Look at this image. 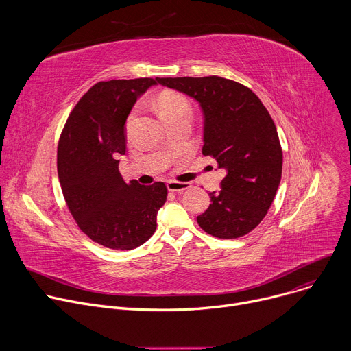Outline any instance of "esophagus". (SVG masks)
I'll return each mask as SVG.
<instances>
[{"mask_svg": "<svg viewBox=\"0 0 351 351\" xmlns=\"http://www.w3.org/2000/svg\"><path fill=\"white\" fill-rule=\"evenodd\" d=\"M167 187L169 191H176V193H182L187 189L191 187L190 183H186V182H176V180H168L167 182Z\"/></svg>", "mask_w": 351, "mask_h": 351, "instance_id": "obj_1", "label": "esophagus"}]
</instances>
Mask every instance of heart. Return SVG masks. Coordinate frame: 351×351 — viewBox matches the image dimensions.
<instances>
[{
    "label": "heart",
    "mask_w": 351,
    "mask_h": 351,
    "mask_svg": "<svg viewBox=\"0 0 351 351\" xmlns=\"http://www.w3.org/2000/svg\"><path fill=\"white\" fill-rule=\"evenodd\" d=\"M158 111L164 119L171 118L180 112H190L189 103L182 95L178 94H164L158 98ZM136 115V110L132 111V114L128 118V126H130L133 118Z\"/></svg>",
    "instance_id": "1"
}]
</instances>
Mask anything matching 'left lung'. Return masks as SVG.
<instances>
[{"label": "left lung", "instance_id": "left-lung-1", "mask_svg": "<svg viewBox=\"0 0 351 351\" xmlns=\"http://www.w3.org/2000/svg\"><path fill=\"white\" fill-rule=\"evenodd\" d=\"M169 88L194 98L204 115L203 154L226 169L221 190L197 217L204 232L237 239L267 215L282 178V147L276 126L248 87L219 76L157 77Z\"/></svg>", "mask_w": 351, "mask_h": 351}]
</instances>
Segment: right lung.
I'll list each match as a JSON object with an SVG mask.
<instances>
[{
  "instance_id": "obj_1",
  "label": "right lung",
  "mask_w": 351,
  "mask_h": 351,
  "mask_svg": "<svg viewBox=\"0 0 351 351\" xmlns=\"http://www.w3.org/2000/svg\"><path fill=\"white\" fill-rule=\"evenodd\" d=\"M154 84L152 77L95 83L60 137L57 168L66 206L82 232L107 248L132 250L145 243L167 202L165 183H126L118 160L126 153V118Z\"/></svg>"
}]
</instances>
